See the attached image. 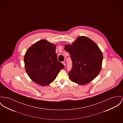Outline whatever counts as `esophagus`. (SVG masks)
Listing matches in <instances>:
<instances>
[{"mask_svg": "<svg viewBox=\"0 0 123 123\" xmlns=\"http://www.w3.org/2000/svg\"><path fill=\"white\" fill-rule=\"evenodd\" d=\"M62 64L64 65V66H66V62H65V61H63V62H62Z\"/></svg>", "mask_w": 123, "mask_h": 123, "instance_id": "obj_1", "label": "esophagus"}]
</instances>
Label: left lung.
Listing matches in <instances>:
<instances>
[{
    "label": "left lung",
    "mask_w": 123,
    "mask_h": 123,
    "mask_svg": "<svg viewBox=\"0 0 123 123\" xmlns=\"http://www.w3.org/2000/svg\"><path fill=\"white\" fill-rule=\"evenodd\" d=\"M65 46L73 61V68L68 74L70 80L81 85L92 81L102 69L103 55L98 45L90 38L80 36L72 44Z\"/></svg>",
    "instance_id": "8db88e82"
}]
</instances>
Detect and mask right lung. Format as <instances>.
<instances>
[{
  "label": "right lung",
  "mask_w": 123,
  "mask_h": 123,
  "mask_svg": "<svg viewBox=\"0 0 123 123\" xmlns=\"http://www.w3.org/2000/svg\"><path fill=\"white\" fill-rule=\"evenodd\" d=\"M56 45L46 40H41L28 48L24 57L25 68L29 78L35 83L47 86L56 78L64 68L57 61Z\"/></svg>",
  "instance_id": "add662e5"
}]
</instances>
